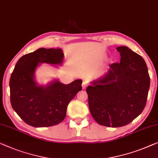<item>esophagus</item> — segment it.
<instances>
[{"label":"esophagus","instance_id":"esophagus-1","mask_svg":"<svg viewBox=\"0 0 158 158\" xmlns=\"http://www.w3.org/2000/svg\"><path fill=\"white\" fill-rule=\"evenodd\" d=\"M87 86H88V84H87V82L85 81H84L83 83H82V89H85L87 87Z\"/></svg>","mask_w":158,"mask_h":158}]
</instances>
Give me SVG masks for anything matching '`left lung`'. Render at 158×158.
<instances>
[{
  "instance_id": "8db88e82",
  "label": "left lung",
  "mask_w": 158,
  "mask_h": 158,
  "mask_svg": "<svg viewBox=\"0 0 158 158\" xmlns=\"http://www.w3.org/2000/svg\"><path fill=\"white\" fill-rule=\"evenodd\" d=\"M116 49L121 62L110 64L104 77L86 90L94 119L113 128L126 126L139 116L150 88V76L142 56L126 46Z\"/></svg>"
}]
</instances>
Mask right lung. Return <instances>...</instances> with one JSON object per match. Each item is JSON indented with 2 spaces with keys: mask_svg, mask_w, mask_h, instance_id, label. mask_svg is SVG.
<instances>
[{
  "mask_svg": "<svg viewBox=\"0 0 158 158\" xmlns=\"http://www.w3.org/2000/svg\"><path fill=\"white\" fill-rule=\"evenodd\" d=\"M64 54L61 49L40 48L19 59L10 79V103L13 110L33 127H49L64 119L67 106L81 90L82 81L69 84L57 80L46 86H38L35 72L40 63L61 64Z\"/></svg>",
  "mask_w": 158,
  "mask_h": 158,
  "instance_id": "1",
  "label": "right lung"
}]
</instances>
